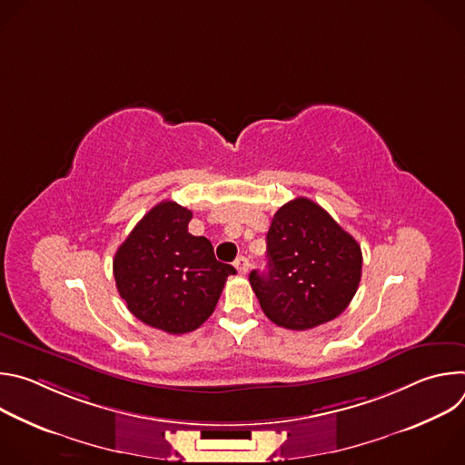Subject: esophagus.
<instances>
[{
  "mask_svg": "<svg viewBox=\"0 0 465 465\" xmlns=\"http://www.w3.org/2000/svg\"><path fill=\"white\" fill-rule=\"evenodd\" d=\"M233 267L237 269V272H239V274H242V276H244V274L248 272V269H250V262H248V259H246L244 255H241V257H237V259H235Z\"/></svg>",
  "mask_w": 465,
  "mask_h": 465,
  "instance_id": "1",
  "label": "esophagus"
}]
</instances>
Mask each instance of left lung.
<instances>
[{
  "instance_id": "8db88e82",
  "label": "left lung",
  "mask_w": 465,
  "mask_h": 465,
  "mask_svg": "<svg viewBox=\"0 0 465 465\" xmlns=\"http://www.w3.org/2000/svg\"><path fill=\"white\" fill-rule=\"evenodd\" d=\"M267 253L269 272L252 271L250 283L262 312L282 327L305 331L333 320L359 289V242L305 196L276 212Z\"/></svg>"
}]
</instances>
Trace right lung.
<instances>
[{
  "label": "right lung",
  "mask_w": 465,
  "mask_h": 465,
  "mask_svg": "<svg viewBox=\"0 0 465 465\" xmlns=\"http://www.w3.org/2000/svg\"><path fill=\"white\" fill-rule=\"evenodd\" d=\"M193 213L163 201L117 248L114 278L128 311L171 335L201 327L215 311L228 276L237 271L215 259L206 237L187 232Z\"/></svg>",
  "instance_id": "right-lung-1"
}]
</instances>
